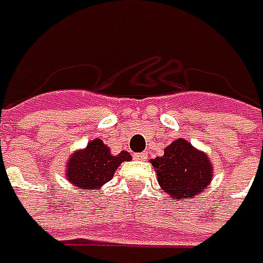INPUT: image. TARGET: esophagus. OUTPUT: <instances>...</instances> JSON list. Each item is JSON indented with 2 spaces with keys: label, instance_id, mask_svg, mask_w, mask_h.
Returning <instances> with one entry per match:
<instances>
[{
  "label": "esophagus",
  "instance_id": "obj_1",
  "mask_svg": "<svg viewBox=\"0 0 263 263\" xmlns=\"http://www.w3.org/2000/svg\"><path fill=\"white\" fill-rule=\"evenodd\" d=\"M146 157H148V155H146V152H139V154H135V158H136V160H140V161H145V160H146Z\"/></svg>",
  "mask_w": 263,
  "mask_h": 263
}]
</instances>
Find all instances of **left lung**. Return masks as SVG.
<instances>
[{
	"label": "left lung",
	"mask_w": 263,
	"mask_h": 263,
	"mask_svg": "<svg viewBox=\"0 0 263 263\" xmlns=\"http://www.w3.org/2000/svg\"><path fill=\"white\" fill-rule=\"evenodd\" d=\"M157 180L167 195L186 200L198 197L213 180V164L204 151L179 138L164 148L161 157L152 158Z\"/></svg>",
	"instance_id": "obj_1"
}]
</instances>
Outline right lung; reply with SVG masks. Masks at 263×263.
Instances as JSON below:
<instances>
[{
    "label": "right lung",
    "instance_id": "right-lung-1",
    "mask_svg": "<svg viewBox=\"0 0 263 263\" xmlns=\"http://www.w3.org/2000/svg\"><path fill=\"white\" fill-rule=\"evenodd\" d=\"M132 155L121 151L114 155L99 138L87 143L86 148L72 152L66 161V179L78 190H100L109 182L121 163L130 161Z\"/></svg>",
    "mask_w": 263,
    "mask_h": 263
}]
</instances>
